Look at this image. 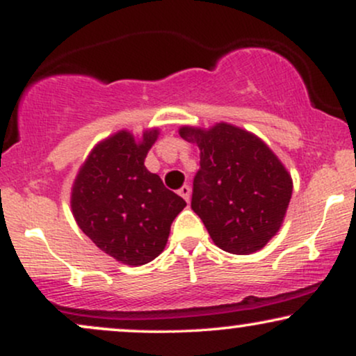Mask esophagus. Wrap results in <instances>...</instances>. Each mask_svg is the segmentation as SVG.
Instances as JSON below:
<instances>
[{"label": "esophagus", "instance_id": "1", "mask_svg": "<svg viewBox=\"0 0 356 356\" xmlns=\"http://www.w3.org/2000/svg\"><path fill=\"white\" fill-rule=\"evenodd\" d=\"M179 194H181L182 197L186 199V201H189V199H191V187L186 184V186H182L181 189H179Z\"/></svg>", "mask_w": 356, "mask_h": 356}]
</instances>
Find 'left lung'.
<instances>
[{
  "mask_svg": "<svg viewBox=\"0 0 356 356\" xmlns=\"http://www.w3.org/2000/svg\"><path fill=\"white\" fill-rule=\"evenodd\" d=\"M181 137L201 150L191 207L216 246L251 254L268 244L283 224L291 175L256 136L227 124L209 130L182 127Z\"/></svg>",
  "mask_w": 356,
  "mask_h": 356,
  "instance_id": "left-lung-1",
  "label": "left lung"
}]
</instances>
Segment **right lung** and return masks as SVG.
Segmentation results:
<instances>
[{
  "label": "right lung",
  "instance_id": "add662e5",
  "mask_svg": "<svg viewBox=\"0 0 356 356\" xmlns=\"http://www.w3.org/2000/svg\"><path fill=\"white\" fill-rule=\"evenodd\" d=\"M157 130L142 142L122 130L88 155L73 184L72 209L97 248L124 264L140 266L164 251L172 220L186 201L145 169Z\"/></svg>",
  "mask_w": 356,
  "mask_h": 356
}]
</instances>
